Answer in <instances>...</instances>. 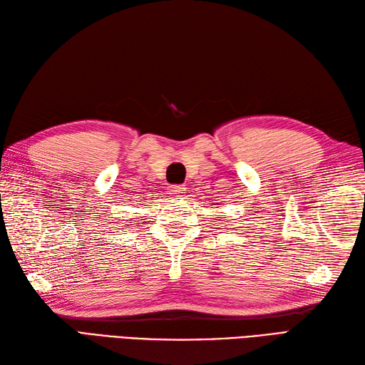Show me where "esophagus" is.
Wrapping results in <instances>:
<instances>
[{"instance_id":"34e87169","label":"esophagus","mask_w":365,"mask_h":365,"mask_svg":"<svg viewBox=\"0 0 365 365\" xmlns=\"http://www.w3.org/2000/svg\"><path fill=\"white\" fill-rule=\"evenodd\" d=\"M185 192V186L182 185H173L171 188H169V196L171 197H179Z\"/></svg>"}]
</instances>
